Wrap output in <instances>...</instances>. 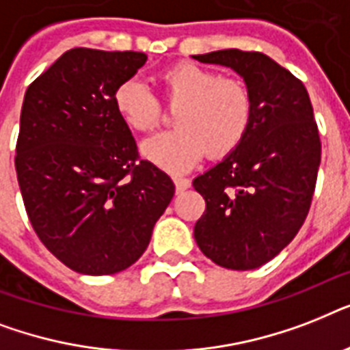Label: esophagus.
<instances>
[{"label": "esophagus", "mask_w": 350, "mask_h": 350, "mask_svg": "<svg viewBox=\"0 0 350 350\" xmlns=\"http://www.w3.org/2000/svg\"><path fill=\"white\" fill-rule=\"evenodd\" d=\"M174 185L176 192H183L191 187V180L189 178H181V176H174Z\"/></svg>", "instance_id": "1"}]
</instances>
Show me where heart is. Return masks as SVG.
Returning <instances> with one entry per match:
<instances>
[{"label": "heart", "mask_w": 350, "mask_h": 350, "mask_svg": "<svg viewBox=\"0 0 350 350\" xmlns=\"http://www.w3.org/2000/svg\"><path fill=\"white\" fill-rule=\"evenodd\" d=\"M163 96L176 111V131L161 132L142 145L143 156L159 169L183 172L202 159L227 156L241 145L254 118V96L243 79L221 76L198 63H178L159 74ZM118 116L136 132L154 131L163 105L139 78H126L112 94Z\"/></svg>", "instance_id": "obj_1"}]
</instances>
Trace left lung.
Wrapping results in <instances>:
<instances>
[{
	"label": "left lung",
	"mask_w": 350,
	"mask_h": 350,
	"mask_svg": "<svg viewBox=\"0 0 350 350\" xmlns=\"http://www.w3.org/2000/svg\"><path fill=\"white\" fill-rule=\"evenodd\" d=\"M194 57L236 70L254 96L241 145L192 181L205 200L194 238L219 267L258 269L293 241L309 214L321 159L312 105L305 85L261 52Z\"/></svg>",
	"instance_id": "obj_1"
}]
</instances>
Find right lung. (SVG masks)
<instances>
[{"instance_id":"1","label":"right lung","mask_w":350,"mask_h":350,"mask_svg":"<svg viewBox=\"0 0 350 350\" xmlns=\"http://www.w3.org/2000/svg\"><path fill=\"white\" fill-rule=\"evenodd\" d=\"M145 62L143 52L70 49L25 92L14 159L25 208L41 243L81 274L137 261L174 196L112 103Z\"/></svg>"}]
</instances>
